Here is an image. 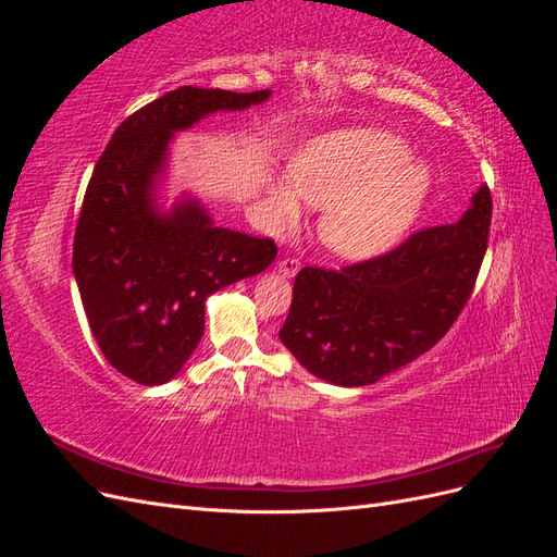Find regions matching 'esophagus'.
Here are the masks:
<instances>
[{
	"instance_id": "34e87169",
	"label": "esophagus",
	"mask_w": 557,
	"mask_h": 557,
	"mask_svg": "<svg viewBox=\"0 0 557 557\" xmlns=\"http://www.w3.org/2000/svg\"><path fill=\"white\" fill-rule=\"evenodd\" d=\"M278 272L283 274V276H295L297 272H299V260L297 258H283V260H278Z\"/></svg>"
}]
</instances>
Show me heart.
<instances>
[{
    "label": "heart",
    "mask_w": 557,
    "mask_h": 557,
    "mask_svg": "<svg viewBox=\"0 0 557 557\" xmlns=\"http://www.w3.org/2000/svg\"><path fill=\"white\" fill-rule=\"evenodd\" d=\"M409 158V146L385 129L323 134L301 148L295 178L274 181L272 215L281 223L297 221L305 197L309 205L327 207L320 234L334 252L372 256L409 230L430 193V170Z\"/></svg>",
    "instance_id": "b5f03b06"
}]
</instances>
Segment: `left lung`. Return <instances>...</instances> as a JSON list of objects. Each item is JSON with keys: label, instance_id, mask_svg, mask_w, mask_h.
Listing matches in <instances>:
<instances>
[{"label": "left lung", "instance_id": "8db88e82", "mask_svg": "<svg viewBox=\"0 0 557 557\" xmlns=\"http://www.w3.org/2000/svg\"><path fill=\"white\" fill-rule=\"evenodd\" d=\"M493 197L481 185L458 223L413 232L383 256L299 269L278 332L301 367L334 385H369L428 352L474 290Z\"/></svg>", "mask_w": 557, "mask_h": 557}]
</instances>
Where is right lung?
Returning <instances> with one entry per match:
<instances>
[{"mask_svg": "<svg viewBox=\"0 0 557 557\" xmlns=\"http://www.w3.org/2000/svg\"><path fill=\"white\" fill-rule=\"evenodd\" d=\"M269 95L183 86L127 115L95 164L72 264L99 350L134 383L174 379L205 334L207 297L276 258L274 239L215 227L197 199L166 213L153 199L174 132Z\"/></svg>", "mask_w": 557, "mask_h": 557, "instance_id": "right-lung-1", "label": "right lung"}]
</instances>
